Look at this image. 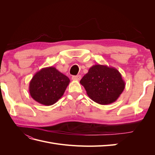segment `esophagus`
Instances as JSON below:
<instances>
[{
  "label": "esophagus",
  "instance_id": "1",
  "mask_svg": "<svg viewBox=\"0 0 155 155\" xmlns=\"http://www.w3.org/2000/svg\"><path fill=\"white\" fill-rule=\"evenodd\" d=\"M72 79H73V80L79 81V80H80V79H81V76H80V75H78V76H73L72 77Z\"/></svg>",
  "mask_w": 155,
  "mask_h": 155
}]
</instances>
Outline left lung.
Returning a JSON list of instances; mask_svg holds the SVG:
<instances>
[{
	"mask_svg": "<svg viewBox=\"0 0 155 155\" xmlns=\"http://www.w3.org/2000/svg\"><path fill=\"white\" fill-rule=\"evenodd\" d=\"M87 95L100 105L110 104L123 92L125 83L121 74L114 67L94 64L81 79Z\"/></svg>",
	"mask_w": 155,
	"mask_h": 155,
	"instance_id": "left-lung-1",
	"label": "left lung"
}]
</instances>
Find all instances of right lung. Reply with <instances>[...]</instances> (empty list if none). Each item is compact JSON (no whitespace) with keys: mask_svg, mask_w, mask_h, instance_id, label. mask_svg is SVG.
<instances>
[{"mask_svg":"<svg viewBox=\"0 0 155 155\" xmlns=\"http://www.w3.org/2000/svg\"><path fill=\"white\" fill-rule=\"evenodd\" d=\"M69 78L54 67H46L36 72L29 84L31 97L46 106L55 104L64 94Z\"/></svg>","mask_w":155,"mask_h":155,"instance_id":"1","label":"right lung"}]
</instances>
